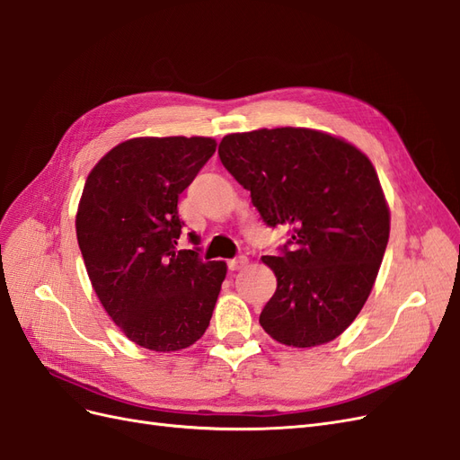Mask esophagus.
<instances>
[{"label":"esophagus","instance_id":"34e87169","mask_svg":"<svg viewBox=\"0 0 460 460\" xmlns=\"http://www.w3.org/2000/svg\"><path fill=\"white\" fill-rule=\"evenodd\" d=\"M246 265H248V258L246 256H239V258H234V260H229V270L231 271H239V270L246 268Z\"/></svg>","mask_w":460,"mask_h":460}]
</instances>
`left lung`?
<instances>
[{
  "label": "left lung",
  "mask_w": 460,
  "mask_h": 460,
  "mask_svg": "<svg viewBox=\"0 0 460 460\" xmlns=\"http://www.w3.org/2000/svg\"><path fill=\"white\" fill-rule=\"evenodd\" d=\"M217 153L265 224L290 227L283 252L261 258L277 277L263 331L290 348L329 344L359 315L388 244L390 208L373 162L311 128L229 133Z\"/></svg>",
  "instance_id": "1"
}]
</instances>
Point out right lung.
<instances>
[{"instance_id":"right-lung-1","label":"right lung","mask_w":460,"mask_h":460,"mask_svg":"<svg viewBox=\"0 0 460 460\" xmlns=\"http://www.w3.org/2000/svg\"><path fill=\"white\" fill-rule=\"evenodd\" d=\"M212 137H133L90 172L76 212L87 275L109 317L137 346L172 353L206 332L226 261L177 250V199L216 153Z\"/></svg>"}]
</instances>
